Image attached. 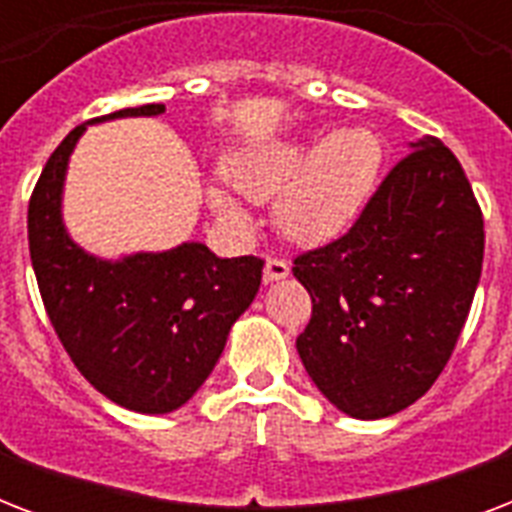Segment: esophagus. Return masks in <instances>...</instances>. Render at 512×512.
<instances>
[{"label":"esophagus","instance_id":"1","mask_svg":"<svg viewBox=\"0 0 512 512\" xmlns=\"http://www.w3.org/2000/svg\"><path fill=\"white\" fill-rule=\"evenodd\" d=\"M265 281H279V279H287L289 276V263L284 257H268L265 260V271H263Z\"/></svg>","mask_w":512,"mask_h":512}]
</instances>
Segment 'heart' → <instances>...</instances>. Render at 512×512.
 I'll return each mask as SVG.
<instances>
[{"label":"heart","mask_w":512,"mask_h":512,"mask_svg":"<svg viewBox=\"0 0 512 512\" xmlns=\"http://www.w3.org/2000/svg\"><path fill=\"white\" fill-rule=\"evenodd\" d=\"M382 140L369 127H345L329 138L271 140L225 159V177L247 201H271L273 220L297 244H327L348 231L372 196L382 170ZM209 201L233 225L247 212L225 188Z\"/></svg>","instance_id":"heart-1"}]
</instances>
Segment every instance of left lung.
<instances>
[{
    "mask_svg": "<svg viewBox=\"0 0 512 512\" xmlns=\"http://www.w3.org/2000/svg\"><path fill=\"white\" fill-rule=\"evenodd\" d=\"M385 175L340 239L295 257L311 321L297 353L316 388L358 420L401 412L444 372L468 319L484 215L438 138Z\"/></svg>",
    "mask_w": 512,
    "mask_h": 512,
    "instance_id": "1",
    "label": "left lung"
}]
</instances>
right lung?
<instances>
[{
	"mask_svg": "<svg viewBox=\"0 0 512 512\" xmlns=\"http://www.w3.org/2000/svg\"><path fill=\"white\" fill-rule=\"evenodd\" d=\"M156 114L162 103L92 122ZM82 132L79 124L52 151L28 201V252L44 311L92 388L132 412H172L215 369L233 321L255 300L265 260H223L204 244L119 263L87 255L60 220L66 164Z\"/></svg>",
	"mask_w": 512,
	"mask_h": 512,
	"instance_id": "obj_1",
	"label": "right lung"
}]
</instances>
